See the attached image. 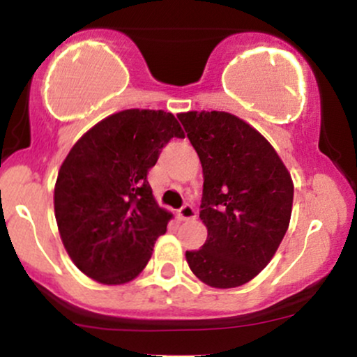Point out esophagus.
<instances>
[{"label": "esophagus", "mask_w": 357, "mask_h": 357, "mask_svg": "<svg viewBox=\"0 0 357 357\" xmlns=\"http://www.w3.org/2000/svg\"><path fill=\"white\" fill-rule=\"evenodd\" d=\"M178 215H179V218H181V220H195L196 215H198V211H196V208L192 206V204L186 203V204H183L181 208H179Z\"/></svg>", "instance_id": "1"}]
</instances>
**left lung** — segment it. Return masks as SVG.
I'll use <instances>...</instances> for the list:
<instances>
[{
  "label": "left lung",
  "instance_id": "left-lung-1",
  "mask_svg": "<svg viewBox=\"0 0 357 357\" xmlns=\"http://www.w3.org/2000/svg\"><path fill=\"white\" fill-rule=\"evenodd\" d=\"M179 121L203 166L199 218L208 238L186 252L196 277L216 289L258 275L289 228L294 184L270 142L228 112H186Z\"/></svg>",
  "mask_w": 357,
  "mask_h": 357
}]
</instances>
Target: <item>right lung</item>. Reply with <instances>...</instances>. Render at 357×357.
<instances>
[{"mask_svg":"<svg viewBox=\"0 0 357 357\" xmlns=\"http://www.w3.org/2000/svg\"><path fill=\"white\" fill-rule=\"evenodd\" d=\"M184 132L171 112L129 109L85 132L55 184L65 250L85 275L107 285L132 280L165 235L171 213L158 206L147 173Z\"/></svg>","mask_w":357,"mask_h":357,"instance_id":"1","label":"right lung"}]
</instances>
